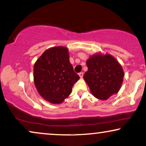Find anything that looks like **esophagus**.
Wrapping results in <instances>:
<instances>
[{"instance_id": "1", "label": "esophagus", "mask_w": 146, "mask_h": 146, "mask_svg": "<svg viewBox=\"0 0 146 146\" xmlns=\"http://www.w3.org/2000/svg\"><path fill=\"white\" fill-rule=\"evenodd\" d=\"M78 74H79V76L81 78H82L83 76H84V73H83V72H80V73Z\"/></svg>"}]
</instances>
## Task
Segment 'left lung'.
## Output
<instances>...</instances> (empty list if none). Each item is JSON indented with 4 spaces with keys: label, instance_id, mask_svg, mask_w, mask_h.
Returning <instances> with one entry per match:
<instances>
[{
    "label": "left lung",
    "instance_id": "8db88e82",
    "mask_svg": "<svg viewBox=\"0 0 146 146\" xmlns=\"http://www.w3.org/2000/svg\"><path fill=\"white\" fill-rule=\"evenodd\" d=\"M88 71L84 79L94 96L106 100L120 89L124 76L123 68L110 54H96L86 62Z\"/></svg>",
    "mask_w": 146,
    "mask_h": 146
}]
</instances>
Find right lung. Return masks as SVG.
Wrapping results in <instances>:
<instances>
[{"instance_id": "right-lung-1", "label": "right lung", "mask_w": 146, "mask_h": 146, "mask_svg": "<svg viewBox=\"0 0 146 146\" xmlns=\"http://www.w3.org/2000/svg\"><path fill=\"white\" fill-rule=\"evenodd\" d=\"M80 76L74 71L64 46L44 51L34 66V82L40 95L52 104H60L68 97Z\"/></svg>"}]
</instances>
